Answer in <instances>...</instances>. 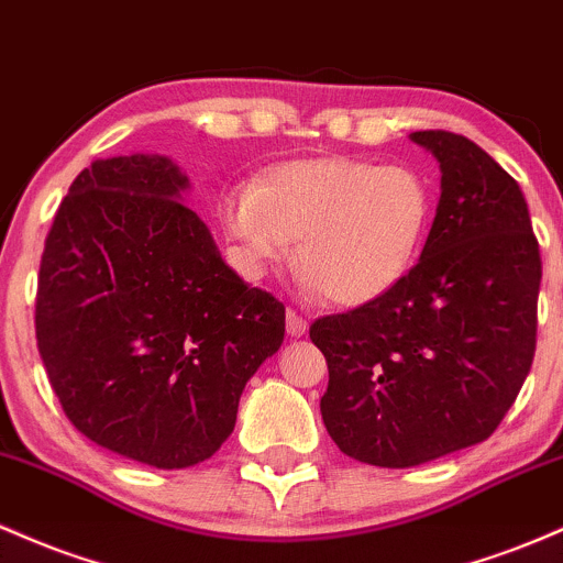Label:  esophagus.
Wrapping results in <instances>:
<instances>
[{"label":"esophagus","instance_id":"esophagus-1","mask_svg":"<svg viewBox=\"0 0 563 563\" xmlns=\"http://www.w3.org/2000/svg\"><path fill=\"white\" fill-rule=\"evenodd\" d=\"M306 330H308V321L302 319L298 311L287 308V334H292V338H302Z\"/></svg>","mask_w":563,"mask_h":563}]
</instances>
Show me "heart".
I'll list each match as a JSON object with an SVG mask.
<instances>
[{
	"label": "heart",
	"mask_w": 563,
	"mask_h": 563,
	"mask_svg": "<svg viewBox=\"0 0 563 563\" xmlns=\"http://www.w3.org/2000/svg\"><path fill=\"white\" fill-rule=\"evenodd\" d=\"M220 223L247 274L282 265L298 239L302 279L334 306H366L399 287L431 223L415 169L351 156L282 162L220 199Z\"/></svg>",
	"instance_id": "1"
}]
</instances>
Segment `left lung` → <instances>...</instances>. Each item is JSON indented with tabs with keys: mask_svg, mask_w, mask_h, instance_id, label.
I'll return each mask as SVG.
<instances>
[{
	"mask_svg": "<svg viewBox=\"0 0 563 563\" xmlns=\"http://www.w3.org/2000/svg\"><path fill=\"white\" fill-rule=\"evenodd\" d=\"M441 164L431 233L399 287L311 324L330 385L321 418L358 463L412 468L489 439L537 345L540 244L519 183L446 130L412 132Z\"/></svg>",
	"mask_w": 563,
	"mask_h": 563,
	"instance_id": "8db88e82",
	"label": "left lung"
}]
</instances>
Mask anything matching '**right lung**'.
<instances>
[{"instance_id": "add662e5", "label": "right lung", "mask_w": 563, "mask_h": 563, "mask_svg": "<svg viewBox=\"0 0 563 563\" xmlns=\"http://www.w3.org/2000/svg\"><path fill=\"white\" fill-rule=\"evenodd\" d=\"M164 156L85 167L44 239L36 349L71 426L154 468L212 457L284 340V306L223 263Z\"/></svg>"}]
</instances>
